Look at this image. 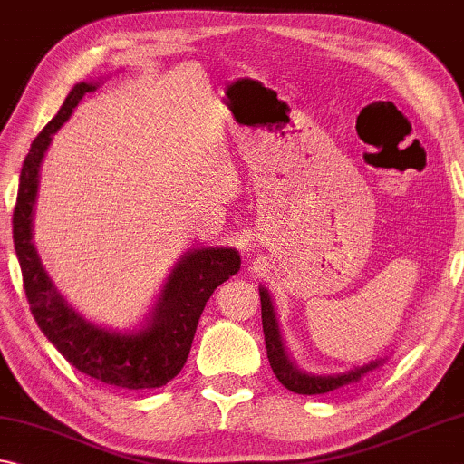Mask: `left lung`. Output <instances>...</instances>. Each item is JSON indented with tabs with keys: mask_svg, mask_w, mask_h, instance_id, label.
Masks as SVG:
<instances>
[{
	"mask_svg": "<svg viewBox=\"0 0 464 464\" xmlns=\"http://www.w3.org/2000/svg\"><path fill=\"white\" fill-rule=\"evenodd\" d=\"M259 297H262V325H264V340H266V351H268V361L272 372L278 378L285 389L291 392H297V395H323V392H329L334 389H340V386L357 382V380L363 376V373L372 372L373 367L380 365V361H373L370 365L354 367V370L346 373H338V376H313V373H306L291 363L287 353H285L281 332H278V323L275 308H272L270 295L264 287L259 289Z\"/></svg>",
	"mask_w": 464,
	"mask_h": 464,
	"instance_id": "1",
	"label": "left lung"
}]
</instances>
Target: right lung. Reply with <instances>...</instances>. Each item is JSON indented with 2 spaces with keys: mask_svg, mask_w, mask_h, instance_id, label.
I'll return each mask as SVG.
<instances>
[{
  "mask_svg": "<svg viewBox=\"0 0 464 464\" xmlns=\"http://www.w3.org/2000/svg\"><path fill=\"white\" fill-rule=\"evenodd\" d=\"M97 84L80 82L44 130L34 139L21 169L12 238L23 272V287L37 327L63 357L86 376L120 389H160L186 365L207 300L221 283L240 270V256L227 246L189 251L170 272L150 325L135 334H118L92 325L69 306L42 268L31 243V218L40 164L50 139L67 122L86 92Z\"/></svg>",
  "mask_w": 464,
  "mask_h": 464,
  "instance_id": "add662e5",
  "label": "right lung"
}]
</instances>
